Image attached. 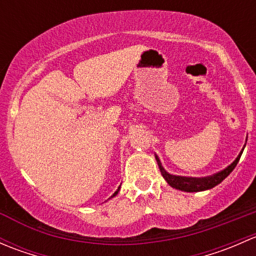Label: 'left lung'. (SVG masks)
Instances as JSON below:
<instances>
[{"label": "left lung", "mask_w": 256, "mask_h": 256, "mask_svg": "<svg viewBox=\"0 0 256 256\" xmlns=\"http://www.w3.org/2000/svg\"><path fill=\"white\" fill-rule=\"evenodd\" d=\"M242 154V151L240 152L239 156L236 158V161H234L230 166L226 167V170H223V171L213 174V176L202 177V178L174 176V174H170L164 171V168L162 167L161 162H160L158 157L157 156H156V161H157V164H158L160 171H161L162 176H164V180H167V183H168L171 187L176 188V190H184V192H200V190H210V188H213L214 186L219 184V183H220L226 176H229V174H230V172L236 168V164H238Z\"/></svg>", "instance_id": "left-lung-1"}]
</instances>
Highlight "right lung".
Returning a JSON list of instances; mask_svg holds the SVG:
<instances>
[{"instance_id": "right-lung-1", "label": "right lung", "mask_w": 256, "mask_h": 256, "mask_svg": "<svg viewBox=\"0 0 256 256\" xmlns=\"http://www.w3.org/2000/svg\"><path fill=\"white\" fill-rule=\"evenodd\" d=\"M118 190H120V187H118V190H116V192H115V193H114V194H112V197H114V196H116V194H118Z\"/></svg>"}]
</instances>
